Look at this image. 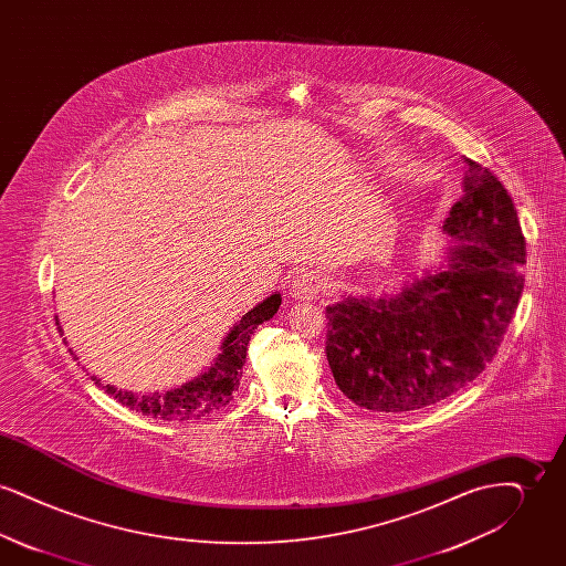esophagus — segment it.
I'll return each instance as SVG.
<instances>
[{
    "label": "esophagus",
    "mask_w": 566,
    "mask_h": 566,
    "mask_svg": "<svg viewBox=\"0 0 566 566\" xmlns=\"http://www.w3.org/2000/svg\"><path fill=\"white\" fill-rule=\"evenodd\" d=\"M324 289H326V282L318 271H298L291 284V295L310 301V298L321 295Z\"/></svg>",
    "instance_id": "1"
}]
</instances>
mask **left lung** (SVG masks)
<instances>
[{
    "label": "left lung",
    "mask_w": 566,
    "mask_h": 566,
    "mask_svg": "<svg viewBox=\"0 0 566 566\" xmlns=\"http://www.w3.org/2000/svg\"><path fill=\"white\" fill-rule=\"evenodd\" d=\"M467 163L464 195L443 231L448 270L392 298L348 296L326 307V360L339 390L363 409L411 413L473 381L496 356L524 289L526 238L507 189Z\"/></svg>",
    "instance_id": "8db88e82"
}]
</instances>
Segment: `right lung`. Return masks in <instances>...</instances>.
Segmentation results:
<instances>
[{
    "label": "right lung",
    "mask_w": 566,
    "mask_h": 566,
    "mask_svg": "<svg viewBox=\"0 0 566 566\" xmlns=\"http://www.w3.org/2000/svg\"><path fill=\"white\" fill-rule=\"evenodd\" d=\"M280 303H282V296L271 295L256 307H252L248 314H243L242 321L235 324L233 331L227 335L222 344V354H218L214 365L203 376L192 379L180 388H174L169 392L142 395V397L134 392L116 390L114 386H104V390L118 403L135 409L148 418H159L167 422H185V420H199L203 416H210L216 409L227 407L233 399V392L240 388L250 335L259 324L273 318ZM93 381L99 386L97 377H93Z\"/></svg>",
    "instance_id": "right-lung-1"
}]
</instances>
